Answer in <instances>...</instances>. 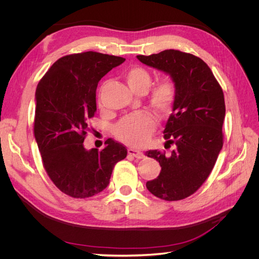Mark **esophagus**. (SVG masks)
<instances>
[{
    "mask_svg": "<svg viewBox=\"0 0 259 259\" xmlns=\"http://www.w3.org/2000/svg\"><path fill=\"white\" fill-rule=\"evenodd\" d=\"M127 152H128V154H130V155L134 156V158H136V159H143V158H144V153H143L142 151L136 150V149L130 148L128 150H127Z\"/></svg>",
    "mask_w": 259,
    "mask_h": 259,
    "instance_id": "obj_1",
    "label": "esophagus"
}]
</instances>
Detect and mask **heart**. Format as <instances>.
I'll return each instance as SVG.
<instances>
[{"instance_id":"obj_1","label":"heart","mask_w":259,"mask_h":259,"mask_svg":"<svg viewBox=\"0 0 259 259\" xmlns=\"http://www.w3.org/2000/svg\"><path fill=\"white\" fill-rule=\"evenodd\" d=\"M125 80L132 91L144 94L151 84V75L143 67H133L125 72ZM175 99V85L166 79L153 84L148 94L149 104L159 114L168 113ZM154 127V116L148 111H140L123 117L114 127V136L125 145L139 147L148 142Z\"/></svg>"}]
</instances>
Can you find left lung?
I'll return each instance as SVG.
<instances>
[{
    "label": "left lung",
    "mask_w": 259,
    "mask_h": 259,
    "mask_svg": "<svg viewBox=\"0 0 259 259\" xmlns=\"http://www.w3.org/2000/svg\"><path fill=\"white\" fill-rule=\"evenodd\" d=\"M137 58L168 74L176 89L173 112L163 131L165 147L176 148L169 156L158 150L146 152L161 166L160 175L146 187L160 199L183 200L205 182L223 148L224 93L209 67L192 54L166 50Z\"/></svg>",
    "instance_id": "1"
}]
</instances>
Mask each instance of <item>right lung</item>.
I'll return each instance as SVG.
<instances>
[{
    "mask_svg": "<svg viewBox=\"0 0 259 259\" xmlns=\"http://www.w3.org/2000/svg\"><path fill=\"white\" fill-rule=\"evenodd\" d=\"M124 61L97 52L67 55L37 84L34 137L43 165L55 186L72 198H90L106 189L114 165L127 155L126 148L111 138L100 151L83 145L97 109L98 82Z\"/></svg>",
    "mask_w": 259,
    "mask_h": 259,
    "instance_id": "right-lung-1",
    "label": "right lung"
}]
</instances>
